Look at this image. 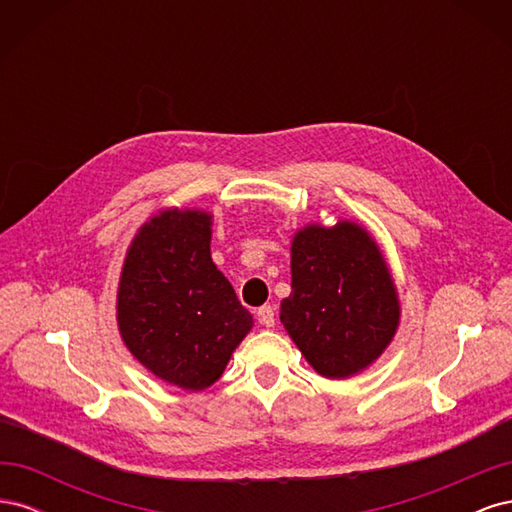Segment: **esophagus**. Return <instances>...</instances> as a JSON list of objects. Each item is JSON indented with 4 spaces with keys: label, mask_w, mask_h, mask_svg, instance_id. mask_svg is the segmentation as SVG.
I'll return each mask as SVG.
<instances>
[{
    "label": "esophagus",
    "mask_w": 512,
    "mask_h": 512,
    "mask_svg": "<svg viewBox=\"0 0 512 512\" xmlns=\"http://www.w3.org/2000/svg\"><path fill=\"white\" fill-rule=\"evenodd\" d=\"M256 316L262 327H273L275 324V309L271 305H262L256 309Z\"/></svg>",
    "instance_id": "esophagus-1"
}]
</instances>
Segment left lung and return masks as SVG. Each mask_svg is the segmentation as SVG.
Returning a JSON list of instances; mask_svg holds the SVG:
<instances>
[{
    "instance_id": "obj_1",
    "label": "left lung",
    "mask_w": 512,
    "mask_h": 512,
    "mask_svg": "<svg viewBox=\"0 0 512 512\" xmlns=\"http://www.w3.org/2000/svg\"><path fill=\"white\" fill-rule=\"evenodd\" d=\"M292 294L282 322L307 363L324 378H348L374 363L399 322L386 262L350 222L307 226L292 241Z\"/></svg>"
}]
</instances>
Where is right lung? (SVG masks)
Listing matches in <instances>:
<instances>
[{"label":"right lung","mask_w":512,"mask_h":512,"mask_svg":"<svg viewBox=\"0 0 512 512\" xmlns=\"http://www.w3.org/2000/svg\"><path fill=\"white\" fill-rule=\"evenodd\" d=\"M211 215L164 211L134 237L117 294L130 352L158 378L203 391L222 376L252 314L213 265Z\"/></svg>","instance_id":"obj_1"}]
</instances>
